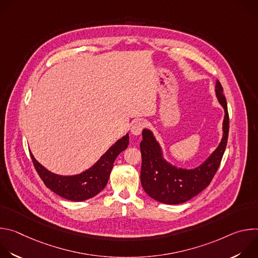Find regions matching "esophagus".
<instances>
[{
	"instance_id": "esophagus-1",
	"label": "esophagus",
	"mask_w": 258,
	"mask_h": 258,
	"mask_svg": "<svg viewBox=\"0 0 258 258\" xmlns=\"http://www.w3.org/2000/svg\"><path fill=\"white\" fill-rule=\"evenodd\" d=\"M144 128V123L141 122V121H137L135 122L133 125H132V128H131V132L134 136H139L141 135L142 131Z\"/></svg>"
}]
</instances>
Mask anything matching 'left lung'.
Segmentation results:
<instances>
[{
  "label": "left lung",
  "instance_id": "left-lung-1",
  "mask_svg": "<svg viewBox=\"0 0 258 258\" xmlns=\"http://www.w3.org/2000/svg\"><path fill=\"white\" fill-rule=\"evenodd\" d=\"M224 90L215 82V95L225 110L223 137L216 149L195 168H182L168 162L153 132L144 128L140 148L142 153L141 182L152 199L164 204L187 202L203 191L213 178L225 153L229 136V113Z\"/></svg>",
  "mask_w": 258,
  "mask_h": 258
}]
</instances>
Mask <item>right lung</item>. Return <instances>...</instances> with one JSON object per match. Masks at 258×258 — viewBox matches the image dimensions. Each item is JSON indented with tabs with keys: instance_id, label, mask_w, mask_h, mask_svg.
<instances>
[{
	"instance_id": "obj_1",
	"label": "right lung",
	"mask_w": 258,
	"mask_h": 258,
	"mask_svg": "<svg viewBox=\"0 0 258 258\" xmlns=\"http://www.w3.org/2000/svg\"><path fill=\"white\" fill-rule=\"evenodd\" d=\"M128 134L117 140L89 169L75 175H60L48 170L30 152L33 165L45 185L54 193L70 201L80 202L98 195L107 185L116 157L127 148Z\"/></svg>"
}]
</instances>
